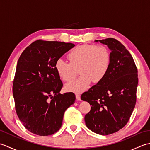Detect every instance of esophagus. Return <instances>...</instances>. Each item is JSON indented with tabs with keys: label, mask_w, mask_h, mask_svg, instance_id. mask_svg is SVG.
I'll use <instances>...</instances> for the list:
<instances>
[{
	"label": "esophagus",
	"mask_w": 150,
	"mask_h": 150,
	"mask_svg": "<svg viewBox=\"0 0 150 150\" xmlns=\"http://www.w3.org/2000/svg\"><path fill=\"white\" fill-rule=\"evenodd\" d=\"M75 97H76V98H77V100H81V95L79 94H76L75 95Z\"/></svg>",
	"instance_id": "34e87169"
}]
</instances>
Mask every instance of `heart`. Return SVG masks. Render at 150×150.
<instances>
[{
	"instance_id": "b5f03b06",
	"label": "heart",
	"mask_w": 150,
	"mask_h": 150,
	"mask_svg": "<svg viewBox=\"0 0 150 150\" xmlns=\"http://www.w3.org/2000/svg\"><path fill=\"white\" fill-rule=\"evenodd\" d=\"M69 63L57 60L55 69L64 81H71L79 69L80 77L65 84V90L74 93H82L93 82L98 83L106 76L110 66V51L103 45L84 44L76 47L68 55Z\"/></svg>"
}]
</instances>
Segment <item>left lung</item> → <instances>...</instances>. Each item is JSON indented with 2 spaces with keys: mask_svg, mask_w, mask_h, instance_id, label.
Here are the masks:
<instances>
[{
  "mask_svg": "<svg viewBox=\"0 0 150 150\" xmlns=\"http://www.w3.org/2000/svg\"><path fill=\"white\" fill-rule=\"evenodd\" d=\"M95 42L105 44L111 51L110 66L104 78L82 93L81 100L91 106L84 117L88 128L108 135L122 129L132 115L136 103L137 69L119 41L109 38Z\"/></svg>",
  "mask_w": 150,
  "mask_h": 150,
  "instance_id": "obj_1",
  "label": "left lung"
}]
</instances>
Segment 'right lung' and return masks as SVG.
Instances as JSON below:
<instances>
[{
  "label": "right lung",
  "instance_id": "obj_1",
  "mask_svg": "<svg viewBox=\"0 0 150 150\" xmlns=\"http://www.w3.org/2000/svg\"><path fill=\"white\" fill-rule=\"evenodd\" d=\"M75 46L39 40L19 57L13 84L15 110L24 126L34 134L56 133L65 111L75 103L72 92L60 93L63 84L55 69L57 60Z\"/></svg>",
  "mask_w": 150,
  "mask_h": 150
}]
</instances>
